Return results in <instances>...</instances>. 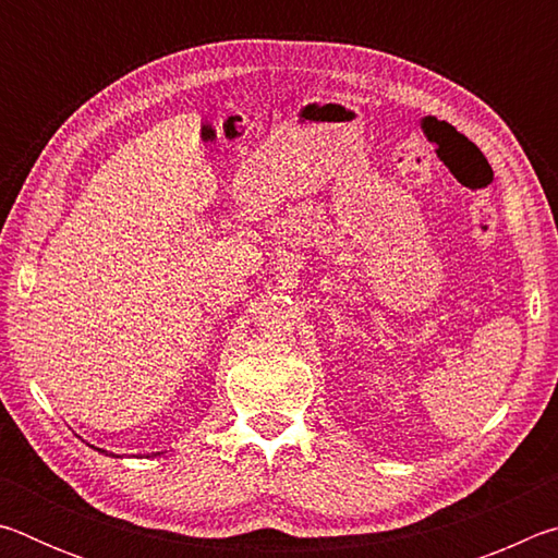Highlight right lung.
Returning <instances> with one entry per match:
<instances>
[{"label":"right lung","mask_w":558,"mask_h":558,"mask_svg":"<svg viewBox=\"0 0 558 558\" xmlns=\"http://www.w3.org/2000/svg\"><path fill=\"white\" fill-rule=\"evenodd\" d=\"M98 450H100V448H98ZM100 452H106V450H100Z\"/></svg>","instance_id":"add662e5"}]
</instances>
